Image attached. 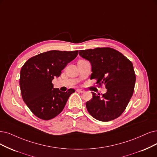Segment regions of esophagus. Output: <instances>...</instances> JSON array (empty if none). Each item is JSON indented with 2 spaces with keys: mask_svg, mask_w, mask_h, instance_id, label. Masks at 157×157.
I'll return each instance as SVG.
<instances>
[{
  "mask_svg": "<svg viewBox=\"0 0 157 157\" xmlns=\"http://www.w3.org/2000/svg\"><path fill=\"white\" fill-rule=\"evenodd\" d=\"M76 91L78 92H79V93H83V92H85V90H83V89H77Z\"/></svg>",
  "mask_w": 157,
  "mask_h": 157,
  "instance_id": "esophagus-1",
  "label": "esophagus"
}]
</instances>
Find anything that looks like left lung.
Masks as SVG:
<instances>
[{"label":"left lung","instance_id":"obj_1","mask_svg":"<svg viewBox=\"0 0 157 157\" xmlns=\"http://www.w3.org/2000/svg\"><path fill=\"white\" fill-rule=\"evenodd\" d=\"M80 56L91 63L90 79L98 86L105 85V94L92 92V99L86 103L92 117L109 121L119 117L125 111L134 92L136 75L132 63L120 52L109 47L79 50Z\"/></svg>","mask_w":157,"mask_h":157}]
</instances>
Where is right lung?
<instances>
[{"label":"right lung","instance_id":"right-lung-1","mask_svg":"<svg viewBox=\"0 0 157 157\" xmlns=\"http://www.w3.org/2000/svg\"><path fill=\"white\" fill-rule=\"evenodd\" d=\"M78 54V50H50L30 58L22 67L19 83L22 100L39 118L48 120L56 117L75 92L73 89L61 92L54 89L52 82Z\"/></svg>","mask_w":157,"mask_h":157}]
</instances>
